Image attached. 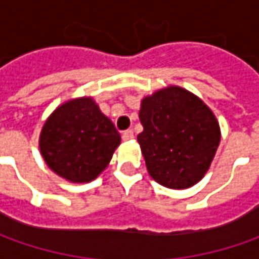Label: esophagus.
I'll use <instances>...</instances> for the list:
<instances>
[{
	"label": "esophagus",
	"instance_id": "esophagus-1",
	"mask_svg": "<svg viewBox=\"0 0 259 259\" xmlns=\"http://www.w3.org/2000/svg\"><path fill=\"white\" fill-rule=\"evenodd\" d=\"M134 138V131L133 130H126L122 133V140L124 141H130V140H133Z\"/></svg>",
	"mask_w": 259,
	"mask_h": 259
}]
</instances>
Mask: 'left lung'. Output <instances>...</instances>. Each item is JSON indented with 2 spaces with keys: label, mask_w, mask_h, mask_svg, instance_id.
Instances as JSON below:
<instances>
[{
  "label": "left lung",
  "mask_w": 259,
  "mask_h": 259,
  "mask_svg": "<svg viewBox=\"0 0 259 259\" xmlns=\"http://www.w3.org/2000/svg\"><path fill=\"white\" fill-rule=\"evenodd\" d=\"M137 140L155 182L168 189H189L207 173L221 143V126L203 101L180 86L144 96Z\"/></svg>",
  "instance_id": "left-lung-1"
}]
</instances>
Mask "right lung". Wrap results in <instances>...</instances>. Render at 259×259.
<instances>
[{
	"label": "right lung",
	"instance_id": "obj_1",
	"mask_svg": "<svg viewBox=\"0 0 259 259\" xmlns=\"http://www.w3.org/2000/svg\"><path fill=\"white\" fill-rule=\"evenodd\" d=\"M119 144L121 135L92 96L59 105L45 121L38 138L46 164L72 183L95 180Z\"/></svg>",
	"mask_w": 259,
	"mask_h": 259
}]
</instances>
